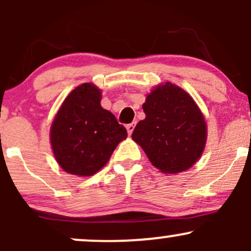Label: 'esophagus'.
<instances>
[{"label":"esophagus","mask_w":251,"mask_h":251,"mask_svg":"<svg viewBox=\"0 0 251 251\" xmlns=\"http://www.w3.org/2000/svg\"><path fill=\"white\" fill-rule=\"evenodd\" d=\"M135 127V123H132V124H128V125H126V129H127V133L131 135L132 132H133V129Z\"/></svg>","instance_id":"34e87169"}]
</instances>
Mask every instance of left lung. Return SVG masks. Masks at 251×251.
Here are the masks:
<instances>
[{"label": "left lung", "mask_w": 251, "mask_h": 251, "mask_svg": "<svg viewBox=\"0 0 251 251\" xmlns=\"http://www.w3.org/2000/svg\"><path fill=\"white\" fill-rule=\"evenodd\" d=\"M146 117L135 126L132 139L150 162L164 174H179L200 159L206 143V123L192 97L171 82L148 94Z\"/></svg>", "instance_id": "1"}]
</instances>
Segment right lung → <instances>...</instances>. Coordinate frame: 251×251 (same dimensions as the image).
I'll list each match as a JSON object with an SVG mask.
<instances>
[{"instance_id":"1","label":"right lung","mask_w":251,"mask_h":251,"mask_svg":"<svg viewBox=\"0 0 251 251\" xmlns=\"http://www.w3.org/2000/svg\"><path fill=\"white\" fill-rule=\"evenodd\" d=\"M101 91L91 82L68 94L50 127V144L57 164L81 177L106 165L127 132L117 118L100 105Z\"/></svg>"}]
</instances>
